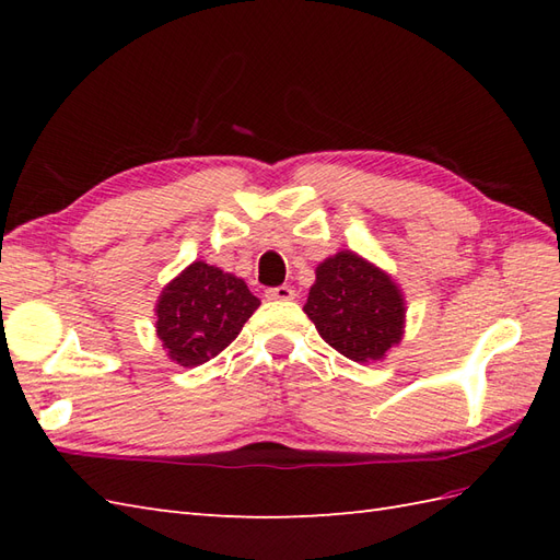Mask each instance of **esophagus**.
<instances>
[{"label":"esophagus","mask_w":560,"mask_h":560,"mask_svg":"<svg viewBox=\"0 0 560 560\" xmlns=\"http://www.w3.org/2000/svg\"><path fill=\"white\" fill-rule=\"evenodd\" d=\"M267 299L269 301H293L295 291L291 287H277V289H267Z\"/></svg>","instance_id":"esophagus-1"}]
</instances>
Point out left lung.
<instances>
[{
	"instance_id": "left-lung-1",
	"label": "left lung",
	"mask_w": 560,
	"mask_h": 560,
	"mask_svg": "<svg viewBox=\"0 0 560 560\" xmlns=\"http://www.w3.org/2000/svg\"><path fill=\"white\" fill-rule=\"evenodd\" d=\"M319 337L355 363L383 361L404 335V295L387 271L351 249L327 257L303 305Z\"/></svg>"
}]
</instances>
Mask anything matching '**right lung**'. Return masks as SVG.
<instances>
[{
    "instance_id": "right-lung-1",
    "label": "right lung",
    "mask_w": 560,
    "mask_h": 560,
    "mask_svg": "<svg viewBox=\"0 0 560 560\" xmlns=\"http://www.w3.org/2000/svg\"><path fill=\"white\" fill-rule=\"evenodd\" d=\"M257 307L243 279L192 261L159 295L156 335L171 361L195 368L229 347Z\"/></svg>"
}]
</instances>
